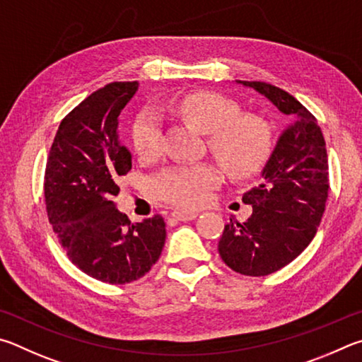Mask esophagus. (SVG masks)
<instances>
[{"label": "esophagus", "mask_w": 362, "mask_h": 362, "mask_svg": "<svg viewBox=\"0 0 362 362\" xmlns=\"http://www.w3.org/2000/svg\"><path fill=\"white\" fill-rule=\"evenodd\" d=\"M171 216L177 221H192L199 216V213L195 211H182V210H175L171 211Z\"/></svg>", "instance_id": "obj_1"}]
</instances>
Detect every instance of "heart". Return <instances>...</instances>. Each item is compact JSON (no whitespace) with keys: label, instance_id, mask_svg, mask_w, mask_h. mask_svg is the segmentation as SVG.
Masks as SVG:
<instances>
[{"label":"heart","instance_id":"b5f03b06","mask_svg":"<svg viewBox=\"0 0 362 362\" xmlns=\"http://www.w3.org/2000/svg\"><path fill=\"white\" fill-rule=\"evenodd\" d=\"M199 130L208 133V148L232 177H248L264 167L274 148L272 127L262 117L240 114L235 101L213 92H189L165 105ZM132 139L139 157L151 158L162 148V119L146 107L132 125ZM211 163L176 165L152 177L156 197L181 208H199L221 182Z\"/></svg>","mask_w":362,"mask_h":362}]
</instances>
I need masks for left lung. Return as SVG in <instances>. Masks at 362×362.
Here are the masks:
<instances>
[{
	"mask_svg": "<svg viewBox=\"0 0 362 362\" xmlns=\"http://www.w3.org/2000/svg\"><path fill=\"white\" fill-rule=\"evenodd\" d=\"M238 82L296 119L278 139L261 185L243 195L251 218L238 223L232 216L218 243L233 272L265 276L293 262L318 230L329 192L327 151L315 116L293 95L267 82Z\"/></svg>",
	"mask_w": 362,
	"mask_h": 362,
	"instance_id": "8db88e82",
	"label": "left lung"
}]
</instances>
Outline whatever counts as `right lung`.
Masks as SVG:
<instances>
[{"mask_svg": "<svg viewBox=\"0 0 362 362\" xmlns=\"http://www.w3.org/2000/svg\"><path fill=\"white\" fill-rule=\"evenodd\" d=\"M138 82H111L81 101L60 122L49 151L44 200L49 223L66 256L95 280L125 284L151 270L165 245L160 214L130 223L112 199L132 170L120 144L119 114Z\"/></svg>", "mask_w": 362, "mask_h": 362, "instance_id": "obj_1", "label": "right lung"}]
</instances>
